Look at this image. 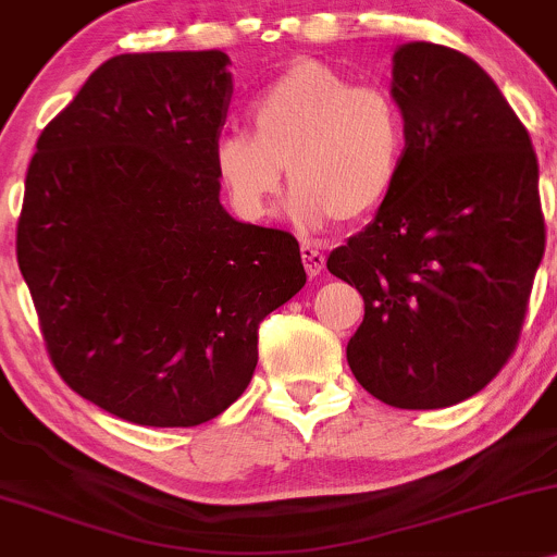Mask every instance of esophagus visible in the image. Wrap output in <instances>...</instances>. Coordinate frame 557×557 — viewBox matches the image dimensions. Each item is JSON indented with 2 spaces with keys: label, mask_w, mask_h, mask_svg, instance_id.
Wrapping results in <instances>:
<instances>
[{
  "label": "esophagus",
  "mask_w": 557,
  "mask_h": 557,
  "mask_svg": "<svg viewBox=\"0 0 557 557\" xmlns=\"http://www.w3.org/2000/svg\"><path fill=\"white\" fill-rule=\"evenodd\" d=\"M300 252H302V262H305V273H308L310 278L319 276V273L324 271V262H326L324 252H319V249H313V247H302Z\"/></svg>",
  "instance_id": "esophagus-1"
}]
</instances>
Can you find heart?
Segmentation results:
<instances>
[{"label": "heart", "mask_w": 557, "mask_h": 557, "mask_svg": "<svg viewBox=\"0 0 557 557\" xmlns=\"http://www.w3.org/2000/svg\"><path fill=\"white\" fill-rule=\"evenodd\" d=\"M252 133L220 135L214 175L233 212L260 223L276 207L284 170L289 212L305 228L367 220L393 196L406 161V122L387 89L302 58L249 109Z\"/></svg>", "instance_id": "b5f03b06"}]
</instances>
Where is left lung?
<instances>
[{
	"label": "left lung",
	"instance_id": "left-lung-1",
	"mask_svg": "<svg viewBox=\"0 0 557 557\" xmlns=\"http://www.w3.org/2000/svg\"><path fill=\"white\" fill-rule=\"evenodd\" d=\"M391 95L400 181L326 268L363 297L348 343L363 391L444 409L483 391L518 343L544 255L540 166L492 76L451 47H396Z\"/></svg>",
	"mask_w": 557,
	"mask_h": 557
}]
</instances>
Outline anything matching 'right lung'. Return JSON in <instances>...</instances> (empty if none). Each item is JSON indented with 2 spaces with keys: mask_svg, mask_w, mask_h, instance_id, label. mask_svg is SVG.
Returning <instances> with one entry per match:
<instances>
[{
  "mask_svg": "<svg viewBox=\"0 0 557 557\" xmlns=\"http://www.w3.org/2000/svg\"><path fill=\"white\" fill-rule=\"evenodd\" d=\"M220 50L116 55L28 164L17 268L71 391L146 428H194L247 391L257 326L305 286L292 233L233 220L212 151Z\"/></svg>",
  "mask_w": 557,
  "mask_h": 557,
  "instance_id": "1",
  "label": "right lung"
}]
</instances>
